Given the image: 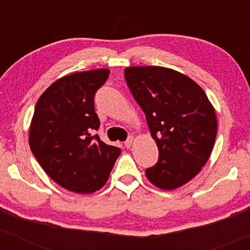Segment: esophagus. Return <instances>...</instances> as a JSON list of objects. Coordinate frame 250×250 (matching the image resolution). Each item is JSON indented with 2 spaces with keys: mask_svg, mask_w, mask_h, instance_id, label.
I'll return each mask as SVG.
<instances>
[{
  "mask_svg": "<svg viewBox=\"0 0 250 250\" xmlns=\"http://www.w3.org/2000/svg\"><path fill=\"white\" fill-rule=\"evenodd\" d=\"M133 142H134V137L130 136V137H129V139L127 140V141L125 142V147H127V148H130L131 146H133Z\"/></svg>",
  "mask_w": 250,
  "mask_h": 250,
  "instance_id": "obj_1",
  "label": "esophagus"
}]
</instances>
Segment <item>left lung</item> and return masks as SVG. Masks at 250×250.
Returning a JSON list of instances; mask_svg holds the SVG:
<instances>
[{"instance_id": "1", "label": "left lung", "mask_w": 250, "mask_h": 250, "mask_svg": "<svg viewBox=\"0 0 250 250\" xmlns=\"http://www.w3.org/2000/svg\"><path fill=\"white\" fill-rule=\"evenodd\" d=\"M125 76L159 148V161L146 176L163 190L182 187L200 173L213 150L215 108L196 82L170 68L133 65Z\"/></svg>"}]
</instances>
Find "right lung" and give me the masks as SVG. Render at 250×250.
Returning a JSON list of instances; mask_svg holds the SVG:
<instances>
[{
	"mask_svg": "<svg viewBox=\"0 0 250 250\" xmlns=\"http://www.w3.org/2000/svg\"><path fill=\"white\" fill-rule=\"evenodd\" d=\"M107 68L76 71L56 80L37 100L29 146L37 162L61 187L90 194L105 185L121 149L97 135L94 95L107 81Z\"/></svg>",
	"mask_w": 250,
	"mask_h": 250,
	"instance_id": "right-lung-1",
	"label": "right lung"
}]
</instances>
